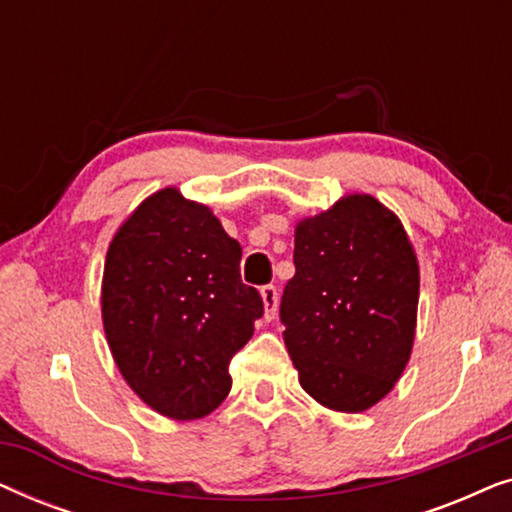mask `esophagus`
<instances>
[{
    "instance_id": "esophagus-1",
    "label": "esophagus",
    "mask_w": 512,
    "mask_h": 512,
    "mask_svg": "<svg viewBox=\"0 0 512 512\" xmlns=\"http://www.w3.org/2000/svg\"><path fill=\"white\" fill-rule=\"evenodd\" d=\"M261 296H263V305H265V319H275L277 314V303H279V293H277V286H263L261 289Z\"/></svg>"
}]
</instances>
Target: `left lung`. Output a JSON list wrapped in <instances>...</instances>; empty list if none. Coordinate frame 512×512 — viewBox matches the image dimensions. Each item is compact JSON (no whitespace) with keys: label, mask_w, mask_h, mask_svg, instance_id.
<instances>
[{"label":"left lung","mask_w":512,"mask_h":512,"mask_svg":"<svg viewBox=\"0 0 512 512\" xmlns=\"http://www.w3.org/2000/svg\"><path fill=\"white\" fill-rule=\"evenodd\" d=\"M293 265L279 319L300 384L331 410H368L415 340L419 268L401 221L370 195H347L298 223Z\"/></svg>","instance_id":"1"}]
</instances>
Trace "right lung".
I'll return each mask as SVG.
<instances>
[{"instance_id": "right-lung-1", "label": "right lung", "mask_w": 512, "mask_h": 512, "mask_svg": "<svg viewBox=\"0 0 512 512\" xmlns=\"http://www.w3.org/2000/svg\"><path fill=\"white\" fill-rule=\"evenodd\" d=\"M240 258V242L177 188L146 198L109 244L104 333L125 382L160 415L198 419L228 396V363L263 317Z\"/></svg>"}]
</instances>
